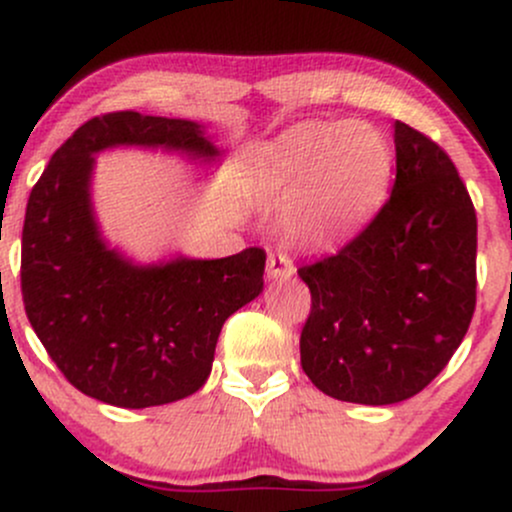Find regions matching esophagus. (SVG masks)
<instances>
[{"label": "esophagus", "instance_id": "esophagus-1", "mask_svg": "<svg viewBox=\"0 0 512 512\" xmlns=\"http://www.w3.org/2000/svg\"><path fill=\"white\" fill-rule=\"evenodd\" d=\"M293 274H296V269H293V262L289 260V257H286V255H269L267 279L284 281V279H291Z\"/></svg>", "mask_w": 512, "mask_h": 512}]
</instances>
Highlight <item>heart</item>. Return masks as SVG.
I'll use <instances>...</instances> for the list:
<instances>
[{
    "label": "heart",
    "instance_id": "obj_1",
    "mask_svg": "<svg viewBox=\"0 0 512 512\" xmlns=\"http://www.w3.org/2000/svg\"><path fill=\"white\" fill-rule=\"evenodd\" d=\"M392 146L363 120L301 122L252 154V178L274 197H293L286 228L305 245L342 243L383 207Z\"/></svg>",
    "mask_w": 512,
    "mask_h": 512
}]
</instances>
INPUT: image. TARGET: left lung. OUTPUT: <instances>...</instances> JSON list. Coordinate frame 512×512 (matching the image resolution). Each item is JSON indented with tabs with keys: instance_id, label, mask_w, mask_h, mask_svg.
Instances as JSON below:
<instances>
[{
	"instance_id": "1",
	"label": "left lung",
	"mask_w": 512,
	"mask_h": 512,
	"mask_svg": "<svg viewBox=\"0 0 512 512\" xmlns=\"http://www.w3.org/2000/svg\"><path fill=\"white\" fill-rule=\"evenodd\" d=\"M387 204L337 255L298 269L313 296L301 366L342 402L397 404L448 366L477 303V214L436 142L395 122Z\"/></svg>"
}]
</instances>
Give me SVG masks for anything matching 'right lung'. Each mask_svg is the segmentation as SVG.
Returning a JSON list of instances; mask_svg holds the SVG:
<instances>
[{"instance_id":"1","label":"right lung","mask_w":512,"mask_h":512,"mask_svg":"<svg viewBox=\"0 0 512 512\" xmlns=\"http://www.w3.org/2000/svg\"><path fill=\"white\" fill-rule=\"evenodd\" d=\"M110 149L178 154L214 168L207 127L134 110L93 117L35 182L21 238L26 315L64 378L122 409L190 397L207 383L223 322L264 289V250L221 260L139 262L103 236L93 207L96 156Z\"/></svg>"}]
</instances>
